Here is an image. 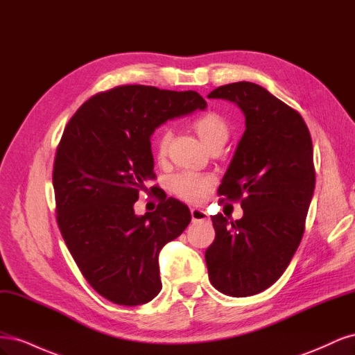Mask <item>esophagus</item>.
Wrapping results in <instances>:
<instances>
[{
	"label": "esophagus",
	"instance_id": "esophagus-1",
	"mask_svg": "<svg viewBox=\"0 0 355 355\" xmlns=\"http://www.w3.org/2000/svg\"><path fill=\"white\" fill-rule=\"evenodd\" d=\"M191 219L192 222H204V220H209V214L201 210V209H191Z\"/></svg>",
	"mask_w": 355,
	"mask_h": 355
}]
</instances>
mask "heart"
Segmentation results:
<instances>
[{
	"label": "heart",
	"mask_w": 355,
	"mask_h": 355,
	"mask_svg": "<svg viewBox=\"0 0 355 355\" xmlns=\"http://www.w3.org/2000/svg\"><path fill=\"white\" fill-rule=\"evenodd\" d=\"M194 128L201 139V142L210 146L214 142L228 139V125L223 118L214 112H207L198 116L194 121ZM170 130L163 128L155 139V154L158 158H164L167 145L170 141ZM170 187L176 196L191 202H197L204 198L209 189L213 187V178L209 175L197 173V171L185 170L175 175L170 180Z\"/></svg>",
	"instance_id": "heart-1"
}]
</instances>
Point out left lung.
<instances>
[{
    "label": "left lung",
    "mask_w": 355,
    "mask_h": 355,
    "mask_svg": "<svg viewBox=\"0 0 355 355\" xmlns=\"http://www.w3.org/2000/svg\"><path fill=\"white\" fill-rule=\"evenodd\" d=\"M207 98L235 103L245 118L219 187L241 200L243 218L211 216L216 239L206 250L213 287L245 297L282 277L302 240L315 188L313 141L304 118L254 83L222 85Z\"/></svg>",
    "instance_id": "obj_1"
}]
</instances>
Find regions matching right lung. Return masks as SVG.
Here are the masks:
<instances>
[{
    "label": "right lung",
    "instance_id": "right-lung-1",
    "mask_svg": "<svg viewBox=\"0 0 355 355\" xmlns=\"http://www.w3.org/2000/svg\"><path fill=\"white\" fill-rule=\"evenodd\" d=\"M206 108L192 90L121 85L93 96L65 127L53 168L58 223L85 280L114 304L142 305L159 293V252L191 222L188 206L166 194L155 211L135 213L139 191L155 178L151 136Z\"/></svg>",
    "mask_w": 355,
    "mask_h": 355
}]
</instances>
